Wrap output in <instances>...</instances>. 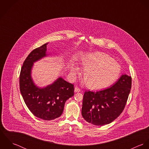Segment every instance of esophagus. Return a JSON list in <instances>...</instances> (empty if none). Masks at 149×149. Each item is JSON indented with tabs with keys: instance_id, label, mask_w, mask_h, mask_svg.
<instances>
[{
	"instance_id": "obj_1",
	"label": "esophagus",
	"mask_w": 149,
	"mask_h": 149,
	"mask_svg": "<svg viewBox=\"0 0 149 149\" xmlns=\"http://www.w3.org/2000/svg\"><path fill=\"white\" fill-rule=\"evenodd\" d=\"M80 91H81L80 88H79L77 87V86H75V88H74V92H80Z\"/></svg>"
}]
</instances>
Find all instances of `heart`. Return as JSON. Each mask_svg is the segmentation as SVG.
I'll return each mask as SVG.
<instances>
[{"mask_svg":"<svg viewBox=\"0 0 149 149\" xmlns=\"http://www.w3.org/2000/svg\"><path fill=\"white\" fill-rule=\"evenodd\" d=\"M81 64L85 68L83 77L86 86L93 89H100L112 84L120 73L119 64L109 56L102 52H94L85 56ZM79 71L77 67L72 70L73 75Z\"/></svg>","mask_w":149,"mask_h":149,"instance_id":"obj_1","label":"heart"}]
</instances>
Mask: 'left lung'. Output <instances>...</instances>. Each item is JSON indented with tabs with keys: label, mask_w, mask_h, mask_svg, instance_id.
<instances>
[{
	"label": "left lung",
	"mask_w": 149,
	"mask_h": 149,
	"mask_svg": "<svg viewBox=\"0 0 149 149\" xmlns=\"http://www.w3.org/2000/svg\"><path fill=\"white\" fill-rule=\"evenodd\" d=\"M131 83V77L125 74L107 89L96 92L85 91L81 110L84 119L96 126L112 122L125 109Z\"/></svg>",
	"instance_id": "obj_1"
}]
</instances>
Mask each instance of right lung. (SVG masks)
Returning <instances> with one entry per match:
<instances>
[{"label": "right lung", "instance_id": "obj_1", "mask_svg": "<svg viewBox=\"0 0 149 149\" xmlns=\"http://www.w3.org/2000/svg\"><path fill=\"white\" fill-rule=\"evenodd\" d=\"M34 49L26 57L19 75V88L26 105L36 117L45 120H53L63 112L66 101L74 95V85L59 78L53 84L40 89L31 78L33 63L46 56V45Z\"/></svg>", "mask_w": 149, "mask_h": 149}]
</instances>
